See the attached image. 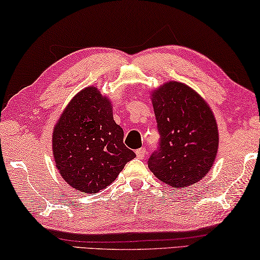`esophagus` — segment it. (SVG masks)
<instances>
[{
    "instance_id": "34e87169",
    "label": "esophagus",
    "mask_w": 260,
    "mask_h": 260,
    "mask_svg": "<svg viewBox=\"0 0 260 260\" xmlns=\"http://www.w3.org/2000/svg\"><path fill=\"white\" fill-rule=\"evenodd\" d=\"M136 155H137L139 159H144V158H145V155H146V150H145V148H143V147L138 148V150L136 151Z\"/></svg>"
}]
</instances>
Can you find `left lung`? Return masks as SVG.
<instances>
[{"mask_svg":"<svg viewBox=\"0 0 260 260\" xmlns=\"http://www.w3.org/2000/svg\"><path fill=\"white\" fill-rule=\"evenodd\" d=\"M152 101L160 139L148 168L164 183L185 189L214 164L219 146L215 118L206 102L182 83L165 84Z\"/></svg>","mask_w":260,"mask_h":260,"instance_id":"obj_1","label":"left lung"}]
</instances>
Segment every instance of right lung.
Segmentation results:
<instances>
[{"mask_svg":"<svg viewBox=\"0 0 260 260\" xmlns=\"http://www.w3.org/2000/svg\"><path fill=\"white\" fill-rule=\"evenodd\" d=\"M110 102L95 87L80 91L53 133L56 168L68 184L86 193L107 188L136 154L123 143Z\"/></svg>","mask_w":260,"mask_h":260,"instance_id":"right-lung-1","label":"right lung"}]
</instances>
